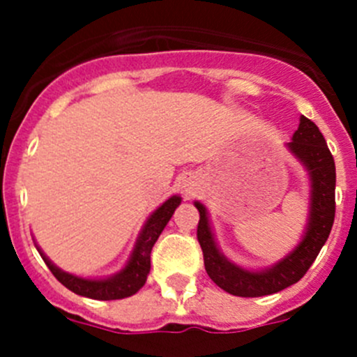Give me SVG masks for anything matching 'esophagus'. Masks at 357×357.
I'll return each instance as SVG.
<instances>
[{
  "label": "esophagus",
  "mask_w": 357,
  "mask_h": 357,
  "mask_svg": "<svg viewBox=\"0 0 357 357\" xmlns=\"http://www.w3.org/2000/svg\"><path fill=\"white\" fill-rule=\"evenodd\" d=\"M193 186H195V181H193L192 178H188L185 181V190H186V193H192L193 192Z\"/></svg>",
  "instance_id": "esophagus-1"
}]
</instances>
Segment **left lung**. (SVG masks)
Masks as SVG:
<instances>
[{"instance_id": "1", "label": "left lung", "mask_w": 357, "mask_h": 357, "mask_svg": "<svg viewBox=\"0 0 357 357\" xmlns=\"http://www.w3.org/2000/svg\"><path fill=\"white\" fill-rule=\"evenodd\" d=\"M287 150L304 165L309 178V214L304 235L283 259L264 269H247L229 261L215 242L208 212L195 202L200 212L197 238L204 252L205 271L222 290L238 297H262L297 283L307 273L328 240L335 219V162L318 126L301 115L297 131Z\"/></svg>"}]
</instances>
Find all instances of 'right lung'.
Masks as SVG:
<instances>
[{
    "label": "right lung",
    "mask_w": 357,
    "mask_h": 357,
    "mask_svg": "<svg viewBox=\"0 0 357 357\" xmlns=\"http://www.w3.org/2000/svg\"><path fill=\"white\" fill-rule=\"evenodd\" d=\"M179 204H181V197L172 195L171 199L165 200L160 207L150 214V218L146 219L142 231H139L135 248H132L124 268L115 273V275L107 276V278H82V276L63 271V269H60L59 266L50 261L48 255L38 247V243H36V248L41 254L43 261L46 262L50 271L53 273V276L74 294L95 298V301H117V298L131 297L145 285L146 276L150 273L152 247L155 245L162 229L165 228V225L172 218Z\"/></svg>",
    "instance_id": "obj_1"
}]
</instances>
